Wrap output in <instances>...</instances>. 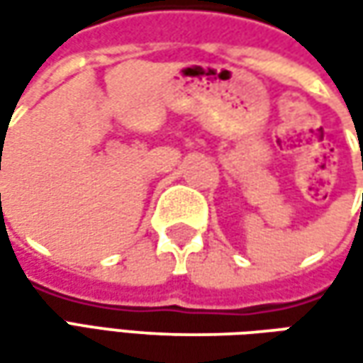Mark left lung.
<instances>
[{
  "label": "left lung",
  "instance_id": "obj_1",
  "mask_svg": "<svg viewBox=\"0 0 363 363\" xmlns=\"http://www.w3.org/2000/svg\"><path fill=\"white\" fill-rule=\"evenodd\" d=\"M362 167H363V153H362Z\"/></svg>",
  "mask_w": 363,
  "mask_h": 363
}]
</instances>
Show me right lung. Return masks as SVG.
Listing matches in <instances>:
<instances>
[{
    "label": "right lung",
    "instance_id": "add662e5",
    "mask_svg": "<svg viewBox=\"0 0 363 363\" xmlns=\"http://www.w3.org/2000/svg\"><path fill=\"white\" fill-rule=\"evenodd\" d=\"M0 198H1V196H0Z\"/></svg>",
    "mask_w": 363,
    "mask_h": 363
}]
</instances>
